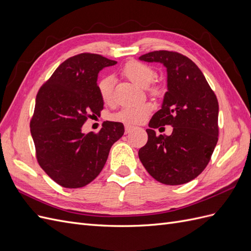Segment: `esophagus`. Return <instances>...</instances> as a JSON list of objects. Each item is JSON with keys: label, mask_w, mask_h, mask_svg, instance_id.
I'll list each match as a JSON object with an SVG mask.
<instances>
[{"label": "esophagus", "mask_w": 251, "mask_h": 251, "mask_svg": "<svg viewBox=\"0 0 251 251\" xmlns=\"http://www.w3.org/2000/svg\"><path fill=\"white\" fill-rule=\"evenodd\" d=\"M134 128V126H128V125H126V126H125V130H126V134H127V133H130V132H132V130Z\"/></svg>", "instance_id": "esophagus-1"}]
</instances>
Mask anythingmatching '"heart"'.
Returning a JSON list of instances; mask_svg holds the SVG:
<instances>
[{
    "instance_id": "obj_1",
    "label": "heart",
    "mask_w": 251,
    "mask_h": 251,
    "mask_svg": "<svg viewBox=\"0 0 251 251\" xmlns=\"http://www.w3.org/2000/svg\"><path fill=\"white\" fill-rule=\"evenodd\" d=\"M121 73L124 76L132 81L134 85L140 88H146L148 92L155 97L162 96L164 93L163 86L159 83L151 82L154 80L156 76L155 70L151 66L143 64L138 60H130L127 62L123 69ZM98 93L101 98V100L105 104H111L113 102V79L112 77H103L97 83ZM153 110V105L149 102H144L135 105H126L117 113L113 114L112 119L114 121L124 124H140L147 118L149 113Z\"/></svg>"
}]
</instances>
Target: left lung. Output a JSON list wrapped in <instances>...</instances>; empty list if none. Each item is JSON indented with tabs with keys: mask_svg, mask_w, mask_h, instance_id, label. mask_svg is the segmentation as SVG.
Returning a JSON list of instances; mask_svg holds the SVG:
<instances>
[{
	"mask_svg": "<svg viewBox=\"0 0 251 251\" xmlns=\"http://www.w3.org/2000/svg\"><path fill=\"white\" fill-rule=\"evenodd\" d=\"M161 63L168 72V92L150 120L148 142L138 156L151 177L166 185L192 181L206 168L218 142L219 103L203 73L178 52L159 50L139 57ZM172 125L170 136L154 128Z\"/></svg>",
	"mask_w": 251,
	"mask_h": 251,
	"instance_id": "8db88e82",
	"label": "left lung"
}]
</instances>
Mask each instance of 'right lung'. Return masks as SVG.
I'll list each match as a JSON object with an SVG mask.
<instances>
[{
  "label": "right lung",
  "instance_id": "add662e5",
  "mask_svg": "<svg viewBox=\"0 0 251 251\" xmlns=\"http://www.w3.org/2000/svg\"><path fill=\"white\" fill-rule=\"evenodd\" d=\"M117 62L93 53L66 59L36 95L30 131L41 168L57 184L78 188L92 182L107 162L111 147L123 137L121 123L104 121L98 133L83 134L89 117L100 115L103 101L97 76Z\"/></svg>",
  "mask_w": 251,
  "mask_h": 251
}]
</instances>
